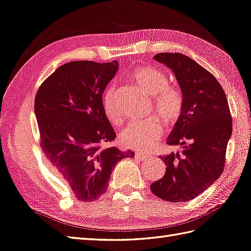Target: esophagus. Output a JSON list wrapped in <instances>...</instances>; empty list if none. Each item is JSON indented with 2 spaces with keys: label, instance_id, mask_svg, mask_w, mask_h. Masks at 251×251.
Here are the masks:
<instances>
[{
  "label": "esophagus",
  "instance_id": "34e87169",
  "mask_svg": "<svg viewBox=\"0 0 251 251\" xmlns=\"http://www.w3.org/2000/svg\"><path fill=\"white\" fill-rule=\"evenodd\" d=\"M135 157H136L137 159H139V160H144V159H147L149 156L143 154V153H141V152H136V153H135Z\"/></svg>",
  "mask_w": 251,
  "mask_h": 251
}]
</instances>
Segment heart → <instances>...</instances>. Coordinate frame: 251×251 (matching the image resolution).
Instances as JSON below:
<instances>
[{
    "label": "heart",
    "mask_w": 251,
    "mask_h": 251,
    "mask_svg": "<svg viewBox=\"0 0 251 251\" xmlns=\"http://www.w3.org/2000/svg\"><path fill=\"white\" fill-rule=\"evenodd\" d=\"M129 78L145 94L152 96V108L156 115L167 124H176L184 110V96L178 87L169 84L168 75L160 69L141 66L130 73ZM102 108L106 118L119 125L123 116L115 100V86L110 84L103 92ZM164 135V126L157 118L142 123H132L120 133V141L126 148L141 151L153 150Z\"/></svg>",
    "instance_id": "1"
}]
</instances>
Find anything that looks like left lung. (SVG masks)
Instances as JSON below:
<instances>
[{
	"label": "left lung",
	"mask_w": 251,
	"mask_h": 251,
	"mask_svg": "<svg viewBox=\"0 0 251 251\" xmlns=\"http://www.w3.org/2000/svg\"><path fill=\"white\" fill-rule=\"evenodd\" d=\"M176 74L184 110L167 139L182 151L162 155L166 173L151 184L160 199L186 202L202 194L224 171L232 118L223 86L207 69L187 55L161 52L154 56Z\"/></svg>",
	"instance_id": "obj_1"
}]
</instances>
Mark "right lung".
Instances as JSON below:
<instances>
[{"label":"right lung","instance_id":"add662e5","mask_svg":"<svg viewBox=\"0 0 251 251\" xmlns=\"http://www.w3.org/2000/svg\"><path fill=\"white\" fill-rule=\"evenodd\" d=\"M118 62L74 61L49 75L35 96L40 148L51 167L82 202L99 199L118 162L135 154L102 148L116 133L102 108V93Z\"/></svg>","mask_w":251,"mask_h":251}]
</instances>
